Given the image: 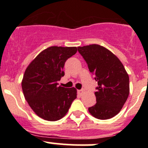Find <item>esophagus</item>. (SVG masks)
I'll return each mask as SVG.
<instances>
[{
    "label": "esophagus",
    "mask_w": 148,
    "mask_h": 148,
    "mask_svg": "<svg viewBox=\"0 0 148 148\" xmlns=\"http://www.w3.org/2000/svg\"><path fill=\"white\" fill-rule=\"evenodd\" d=\"M84 92V89H80V90L77 91V92H78V94L80 95V96H82V95H83Z\"/></svg>",
    "instance_id": "obj_1"
}]
</instances>
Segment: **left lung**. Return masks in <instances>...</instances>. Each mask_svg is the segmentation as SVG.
I'll return each instance as SVG.
<instances>
[{"mask_svg":"<svg viewBox=\"0 0 148 148\" xmlns=\"http://www.w3.org/2000/svg\"><path fill=\"white\" fill-rule=\"evenodd\" d=\"M77 49L98 84L95 92L97 103L89 107V113L99 120L114 117L129 96V76L125 67L114 53L102 46L92 44Z\"/></svg>","mask_w":148,"mask_h":148,"instance_id":"obj_1","label":"left lung"}]
</instances>
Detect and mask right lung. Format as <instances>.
Listing matches in <instances>:
<instances>
[{"label": "right lung", "mask_w": 148, "mask_h": 148, "mask_svg": "<svg viewBox=\"0 0 148 148\" xmlns=\"http://www.w3.org/2000/svg\"><path fill=\"white\" fill-rule=\"evenodd\" d=\"M77 51V47L51 46L41 51L26 68L21 83L23 95L41 118L60 120L77 98L74 87L58 86V81L64 76L66 61Z\"/></svg>", "instance_id": "1"}]
</instances>
